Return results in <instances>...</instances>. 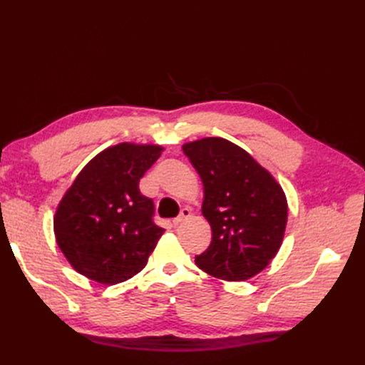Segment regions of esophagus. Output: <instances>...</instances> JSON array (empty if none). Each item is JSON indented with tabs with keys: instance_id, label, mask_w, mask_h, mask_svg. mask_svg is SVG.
<instances>
[{
	"instance_id": "1",
	"label": "esophagus",
	"mask_w": 365,
	"mask_h": 365,
	"mask_svg": "<svg viewBox=\"0 0 365 365\" xmlns=\"http://www.w3.org/2000/svg\"><path fill=\"white\" fill-rule=\"evenodd\" d=\"M190 218H191V210H190L188 207H185V208H182L180 215H178L173 222H174V226H178V224H182V222H185L187 220H190Z\"/></svg>"
}]
</instances>
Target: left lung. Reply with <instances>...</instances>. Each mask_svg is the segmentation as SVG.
<instances>
[{
	"label": "left lung",
	"mask_w": 365,
	"mask_h": 365,
	"mask_svg": "<svg viewBox=\"0 0 365 365\" xmlns=\"http://www.w3.org/2000/svg\"><path fill=\"white\" fill-rule=\"evenodd\" d=\"M182 149L202 180V215L212 227V243L196 265L222 281H247L281 250L285 192L269 170L227 139L202 138Z\"/></svg>",
	"instance_id": "1"
}]
</instances>
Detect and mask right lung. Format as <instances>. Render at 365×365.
<instances>
[{"label":"right lung","instance_id":"right-lung-1","mask_svg":"<svg viewBox=\"0 0 365 365\" xmlns=\"http://www.w3.org/2000/svg\"><path fill=\"white\" fill-rule=\"evenodd\" d=\"M165 147L119 143L97 153L59 200L53 230L80 274L103 285L141 271L165 229L153 224V202L139 180Z\"/></svg>","mask_w":365,"mask_h":365}]
</instances>
